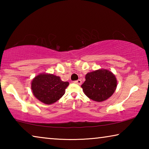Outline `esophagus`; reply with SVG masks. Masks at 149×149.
I'll return each mask as SVG.
<instances>
[{"mask_svg":"<svg viewBox=\"0 0 149 149\" xmlns=\"http://www.w3.org/2000/svg\"><path fill=\"white\" fill-rule=\"evenodd\" d=\"M74 84H78V85H81V80L78 79V80H76V81H74Z\"/></svg>","mask_w":149,"mask_h":149,"instance_id":"1","label":"esophagus"}]
</instances>
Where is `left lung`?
Masks as SVG:
<instances>
[{
  "label": "left lung",
  "mask_w": 149,
  "mask_h": 149,
  "mask_svg": "<svg viewBox=\"0 0 149 149\" xmlns=\"http://www.w3.org/2000/svg\"><path fill=\"white\" fill-rule=\"evenodd\" d=\"M117 87L115 75L105 69H100L88 73L81 87L90 99L97 102L104 101L114 93Z\"/></svg>",
  "instance_id": "1"
}]
</instances>
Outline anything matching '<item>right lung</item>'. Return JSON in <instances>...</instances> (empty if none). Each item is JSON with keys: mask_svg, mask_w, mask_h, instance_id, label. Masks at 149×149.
I'll use <instances>...</instances> for the list:
<instances>
[{"mask_svg": "<svg viewBox=\"0 0 149 149\" xmlns=\"http://www.w3.org/2000/svg\"><path fill=\"white\" fill-rule=\"evenodd\" d=\"M69 82L62 81L60 77L53 74H41L31 81L33 94L40 101L46 104H53L65 93Z\"/></svg>", "mask_w": 149, "mask_h": 149, "instance_id": "add662e5", "label": "right lung"}]
</instances>
